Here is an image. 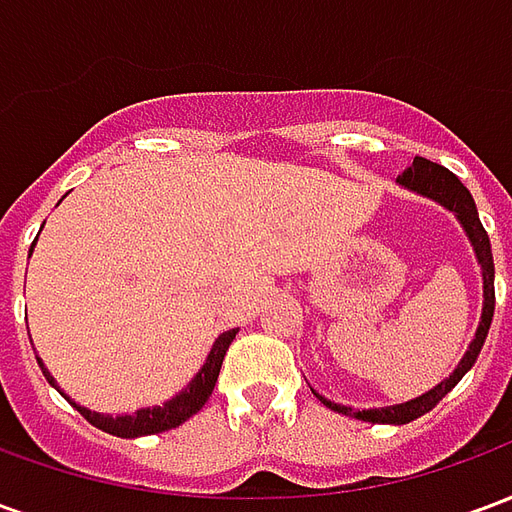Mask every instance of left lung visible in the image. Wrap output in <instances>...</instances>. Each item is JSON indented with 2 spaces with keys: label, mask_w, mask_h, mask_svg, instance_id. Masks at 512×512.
Instances as JSON below:
<instances>
[{
  "label": "left lung",
  "mask_w": 512,
  "mask_h": 512,
  "mask_svg": "<svg viewBox=\"0 0 512 512\" xmlns=\"http://www.w3.org/2000/svg\"><path fill=\"white\" fill-rule=\"evenodd\" d=\"M397 186L414 191L419 197H428V200L439 202L441 208H447L450 213H455V219L463 227V233L469 238V244L474 249V257L480 263V274H483V312H480V323H477V332H474V340L466 348V354L461 356L458 367L452 370L450 376L444 378L441 384H436L428 392H422L414 400H406V403H395V406L384 408H362L356 411L351 406H343V403H334L329 397H323L321 392H315V397L321 400L323 406H329L337 414H348V417L362 419V422H384V425H406L411 419L428 414L430 408L439 403L441 397L450 392L452 386L458 384L469 370L477 362L480 356V348H483L485 337H488V329H491V318H494V255H491V241H488V233L480 224V216H477V205H474L472 194L463 186L461 180L452 175L450 169L441 167V164H433L428 158H414V164L397 175Z\"/></svg>",
  "instance_id": "1"
}]
</instances>
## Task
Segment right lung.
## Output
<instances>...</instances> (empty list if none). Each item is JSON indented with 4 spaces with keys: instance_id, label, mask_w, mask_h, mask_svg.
I'll use <instances>...</instances> for the list:
<instances>
[{
    "instance_id": "add662e5",
    "label": "right lung",
    "mask_w": 512,
    "mask_h": 512,
    "mask_svg": "<svg viewBox=\"0 0 512 512\" xmlns=\"http://www.w3.org/2000/svg\"><path fill=\"white\" fill-rule=\"evenodd\" d=\"M35 249V244H32ZM32 249H29V255H32ZM235 334L238 329H230V332H222L216 337V343L205 356V362L197 370V376L191 378L189 384L180 389L178 395H172L169 400H164L161 406H147L139 408L134 414H101V411H90V408L79 406L76 400L62 392L54 376H51L46 365H43V359L38 356V365L43 370V376L49 381L62 397H68L71 400V406L82 414L90 425H95L98 430H104V433H112V436H120V439H136V436H150V433H161V430H172L183 425L186 419L194 417L197 411H200L205 403H208V397H211L213 386H216V378H219V370H222L224 354H227V348L235 340Z\"/></svg>"
}]
</instances>
